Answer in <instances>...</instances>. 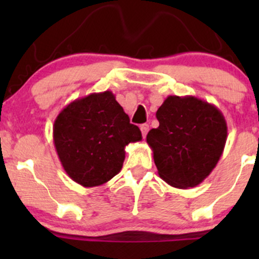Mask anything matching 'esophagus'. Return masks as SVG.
<instances>
[{"mask_svg": "<svg viewBox=\"0 0 259 259\" xmlns=\"http://www.w3.org/2000/svg\"><path fill=\"white\" fill-rule=\"evenodd\" d=\"M140 129H141L142 136H144V138H146V135H147V133H148V129H150L148 124H142V125L140 126Z\"/></svg>", "mask_w": 259, "mask_h": 259, "instance_id": "esophagus-1", "label": "esophagus"}]
</instances>
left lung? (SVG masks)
<instances>
[{
    "instance_id": "left-lung-1",
    "label": "left lung",
    "mask_w": 259,
    "mask_h": 259,
    "mask_svg": "<svg viewBox=\"0 0 259 259\" xmlns=\"http://www.w3.org/2000/svg\"><path fill=\"white\" fill-rule=\"evenodd\" d=\"M159 126L147 134L158 175L178 189L195 187L212 173L224 151V115L195 96H168L156 113Z\"/></svg>"
}]
</instances>
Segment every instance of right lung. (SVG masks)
I'll return each instance as SVG.
<instances>
[{
  "mask_svg": "<svg viewBox=\"0 0 259 259\" xmlns=\"http://www.w3.org/2000/svg\"><path fill=\"white\" fill-rule=\"evenodd\" d=\"M142 139L112 91L94 92L65 106L53 124V142L62 167L84 187L100 186L115 177L125 146Z\"/></svg>",
  "mask_w": 259,
  "mask_h": 259,
  "instance_id": "obj_1",
  "label": "right lung"
}]
</instances>
